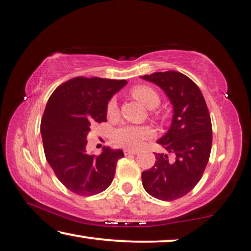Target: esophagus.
<instances>
[{"instance_id":"obj_1","label":"esophagus","mask_w":251,"mask_h":251,"mask_svg":"<svg viewBox=\"0 0 251 251\" xmlns=\"http://www.w3.org/2000/svg\"><path fill=\"white\" fill-rule=\"evenodd\" d=\"M123 152H125V155H136L137 151H132V150H125L123 151Z\"/></svg>"}]
</instances>
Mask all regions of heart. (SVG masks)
<instances>
[{"mask_svg":"<svg viewBox=\"0 0 251 251\" xmlns=\"http://www.w3.org/2000/svg\"><path fill=\"white\" fill-rule=\"evenodd\" d=\"M131 95L148 108H154L159 104V96L148 86H137L131 89ZM106 113L113 118L118 113V103L114 99L108 101ZM152 136V130L146 126H123L114 131L113 138L118 145L126 148H139L145 141Z\"/></svg>","mask_w":251,"mask_h":251,"instance_id":"b5f03b06","label":"heart"}]
</instances>
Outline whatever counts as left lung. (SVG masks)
Wrapping results in <instances>:
<instances>
[{
  "mask_svg": "<svg viewBox=\"0 0 251 251\" xmlns=\"http://www.w3.org/2000/svg\"><path fill=\"white\" fill-rule=\"evenodd\" d=\"M145 80L161 87L173 105L171 128L157 143L176 155L155 154V164L141 173L143 186L152 197L172 201L186 196L201 181L212 151V121L198 86L177 71L155 72Z\"/></svg>",
  "mask_w": 251,
  "mask_h": 251,
  "instance_id": "left-lung-1",
  "label": "left lung"
}]
</instances>
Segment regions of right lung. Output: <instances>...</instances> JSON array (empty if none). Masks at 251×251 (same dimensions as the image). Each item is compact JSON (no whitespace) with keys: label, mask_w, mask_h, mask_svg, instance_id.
<instances>
[{"label":"right lung","mask_w":251,"mask_h":251,"mask_svg":"<svg viewBox=\"0 0 251 251\" xmlns=\"http://www.w3.org/2000/svg\"><path fill=\"white\" fill-rule=\"evenodd\" d=\"M126 80L75 77L54 90L41 122L45 157L63 186L88 197L110 187L125 154L104 147L100 155L86 152L87 136L97 123L106 122L107 103Z\"/></svg>","instance_id":"right-lung-1"}]
</instances>
